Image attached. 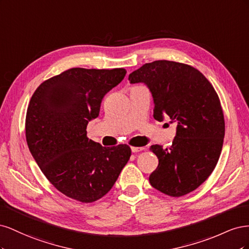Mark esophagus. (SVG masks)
<instances>
[{
    "label": "esophagus",
    "instance_id": "obj_1",
    "mask_svg": "<svg viewBox=\"0 0 249 249\" xmlns=\"http://www.w3.org/2000/svg\"><path fill=\"white\" fill-rule=\"evenodd\" d=\"M132 149V153H138V152H142V150H144L145 148L143 146H140V147H137V146H132L131 147Z\"/></svg>",
    "mask_w": 249,
    "mask_h": 249
}]
</instances>
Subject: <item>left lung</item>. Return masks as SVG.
I'll return each mask as SVG.
<instances>
[{
  "label": "left lung",
  "mask_w": 249,
  "mask_h": 249,
  "mask_svg": "<svg viewBox=\"0 0 249 249\" xmlns=\"http://www.w3.org/2000/svg\"><path fill=\"white\" fill-rule=\"evenodd\" d=\"M129 81L147 86L156 120L169 117L177 125L170 147L149 148L159 159L150 185L173 197L192 192L213 172L223 145L224 117L214 87L194 67L167 60L145 63Z\"/></svg>",
  "instance_id": "obj_1"
}]
</instances>
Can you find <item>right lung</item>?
<instances>
[{"instance_id":"obj_1","label":"right lung","mask_w":249,"mask_h":249,"mask_svg":"<svg viewBox=\"0 0 249 249\" xmlns=\"http://www.w3.org/2000/svg\"><path fill=\"white\" fill-rule=\"evenodd\" d=\"M124 69H71L35 90L26 116V139L51 184L66 196L92 202L106 195L131 157L126 144L105 147L87 137L108 91Z\"/></svg>"}]
</instances>
